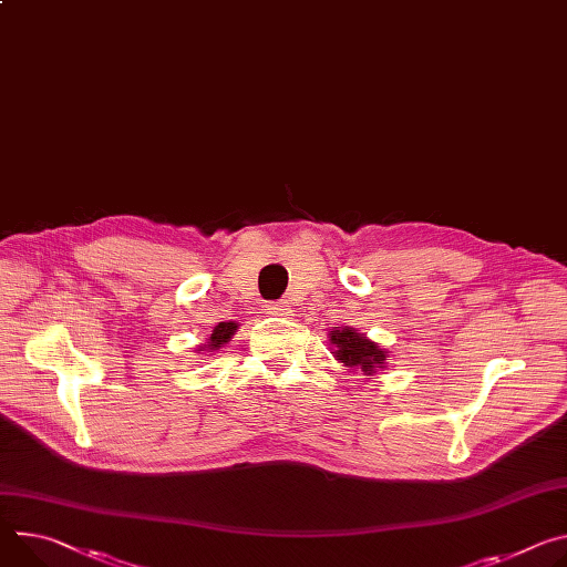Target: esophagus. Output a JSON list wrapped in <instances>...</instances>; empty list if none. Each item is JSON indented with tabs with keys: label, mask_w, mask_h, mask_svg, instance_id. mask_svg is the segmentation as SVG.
<instances>
[{
	"label": "esophagus",
	"mask_w": 567,
	"mask_h": 567,
	"mask_svg": "<svg viewBox=\"0 0 567 567\" xmlns=\"http://www.w3.org/2000/svg\"><path fill=\"white\" fill-rule=\"evenodd\" d=\"M269 315H274V317H291V307H289V302H271L269 307Z\"/></svg>",
	"instance_id": "esophagus-1"
}]
</instances>
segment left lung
<instances>
[{
    "label": "left lung",
    "mask_w": 567,
    "mask_h": 567,
    "mask_svg": "<svg viewBox=\"0 0 567 567\" xmlns=\"http://www.w3.org/2000/svg\"><path fill=\"white\" fill-rule=\"evenodd\" d=\"M332 354L339 364H343L348 371H362L364 375H373L380 369H386L389 350L380 343L371 341L367 334L357 332L350 326H341L330 330L328 334Z\"/></svg>",
    "instance_id": "8db88e82"
}]
</instances>
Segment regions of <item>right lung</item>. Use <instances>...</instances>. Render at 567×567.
I'll use <instances>...</instances> for the list:
<instances>
[{"label": "right lung", "instance_id": "obj_1", "mask_svg": "<svg viewBox=\"0 0 567 567\" xmlns=\"http://www.w3.org/2000/svg\"><path fill=\"white\" fill-rule=\"evenodd\" d=\"M237 328H239V326H237L235 321H224V323L215 326V330H213V334L208 337V341L200 343V346L196 348L198 354H213V352H217L219 348H224V346L235 337ZM200 349L204 350L203 353L199 352Z\"/></svg>", "mask_w": 567, "mask_h": 567}]
</instances>
